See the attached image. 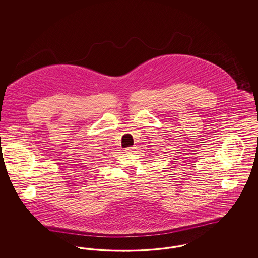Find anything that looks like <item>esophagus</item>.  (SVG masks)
Masks as SVG:
<instances>
[{
	"label": "esophagus",
	"instance_id": "1",
	"mask_svg": "<svg viewBox=\"0 0 258 258\" xmlns=\"http://www.w3.org/2000/svg\"><path fill=\"white\" fill-rule=\"evenodd\" d=\"M135 147H127L125 148V152L126 153H133V152H135Z\"/></svg>",
	"mask_w": 258,
	"mask_h": 258
}]
</instances>
